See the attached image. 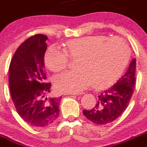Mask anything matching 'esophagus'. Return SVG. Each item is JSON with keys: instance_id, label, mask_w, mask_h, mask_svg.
I'll use <instances>...</instances> for the list:
<instances>
[{"instance_id": "esophagus-1", "label": "esophagus", "mask_w": 147, "mask_h": 147, "mask_svg": "<svg viewBox=\"0 0 147 147\" xmlns=\"http://www.w3.org/2000/svg\"><path fill=\"white\" fill-rule=\"evenodd\" d=\"M83 92H69V93H65V95H83Z\"/></svg>"}]
</instances>
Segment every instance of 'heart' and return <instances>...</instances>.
Here are the masks:
<instances>
[{
  "label": "heart",
  "mask_w": 147,
  "mask_h": 147,
  "mask_svg": "<svg viewBox=\"0 0 147 147\" xmlns=\"http://www.w3.org/2000/svg\"><path fill=\"white\" fill-rule=\"evenodd\" d=\"M70 57L78 59V69L56 77L55 86L61 92H80L91 84L96 88L107 87L124 70L130 50L119 36L108 39L102 35L89 36L68 41L65 49L57 45L49 47L45 63L52 72H60L67 67Z\"/></svg>",
  "instance_id": "1"
}]
</instances>
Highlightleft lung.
<instances>
[{"label":"left lung","mask_w":147,"mask_h":147,"mask_svg":"<svg viewBox=\"0 0 147 147\" xmlns=\"http://www.w3.org/2000/svg\"><path fill=\"white\" fill-rule=\"evenodd\" d=\"M136 59H132L127 72L111 88L99 95L93 108L84 110L88 120L98 125H105L117 119L129 105L136 81Z\"/></svg>","instance_id":"obj_1"}]
</instances>
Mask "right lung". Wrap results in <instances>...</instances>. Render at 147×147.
<instances>
[{"mask_svg": "<svg viewBox=\"0 0 147 147\" xmlns=\"http://www.w3.org/2000/svg\"><path fill=\"white\" fill-rule=\"evenodd\" d=\"M47 39L43 34L27 39L15 52L8 69L10 91L17 113L36 127H45L57 119L62 98L46 97L51 88L45 66Z\"/></svg>", "mask_w": 147, "mask_h": 147, "instance_id": "add662e5", "label": "right lung"}]
</instances>
